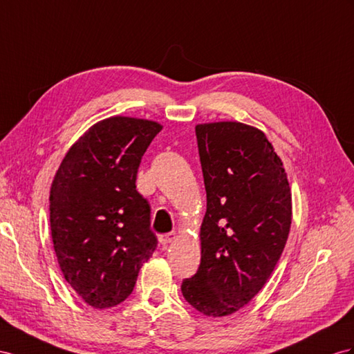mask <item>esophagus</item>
<instances>
[{"label": "esophagus", "instance_id": "1", "mask_svg": "<svg viewBox=\"0 0 354 354\" xmlns=\"http://www.w3.org/2000/svg\"><path fill=\"white\" fill-rule=\"evenodd\" d=\"M158 241L161 245H167V243L176 241V233H165V234H160Z\"/></svg>", "mask_w": 354, "mask_h": 354}]
</instances>
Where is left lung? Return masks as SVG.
Listing matches in <instances>:
<instances>
[{"mask_svg": "<svg viewBox=\"0 0 354 354\" xmlns=\"http://www.w3.org/2000/svg\"><path fill=\"white\" fill-rule=\"evenodd\" d=\"M206 214L202 259L183 281L185 301L209 317L230 315L254 297L283 254L292 193L265 133L238 121L196 125Z\"/></svg>", "mask_w": 354, "mask_h": 354, "instance_id": "obj_1", "label": "left lung"}]
</instances>
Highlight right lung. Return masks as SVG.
I'll return each instance as SVG.
<instances>
[{
  "instance_id": "obj_1",
  "label": "right lung",
  "mask_w": 354,
  "mask_h": 354,
  "mask_svg": "<svg viewBox=\"0 0 354 354\" xmlns=\"http://www.w3.org/2000/svg\"><path fill=\"white\" fill-rule=\"evenodd\" d=\"M162 125L130 116L94 124L68 149L50 185L53 250L70 287L93 308L124 302L157 238L136 189L145 151Z\"/></svg>"
}]
</instances>
